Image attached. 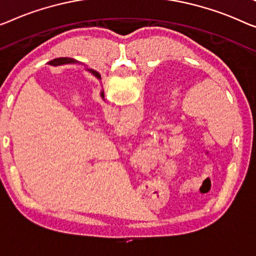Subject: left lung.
Here are the masks:
<instances>
[{
	"instance_id": "obj_1",
	"label": "left lung",
	"mask_w": 256,
	"mask_h": 256,
	"mask_svg": "<svg viewBox=\"0 0 256 256\" xmlns=\"http://www.w3.org/2000/svg\"><path fill=\"white\" fill-rule=\"evenodd\" d=\"M100 79H101V77H100ZM100 79H98V80H100Z\"/></svg>"
}]
</instances>
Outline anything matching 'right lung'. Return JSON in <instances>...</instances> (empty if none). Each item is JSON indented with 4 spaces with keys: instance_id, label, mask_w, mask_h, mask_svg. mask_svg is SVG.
I'll return each instance as SVG.
<instances>
[{
    "instance_id": "right-lung-1",
    "label": "right lung",
    "mask_w": 256,
    "mask_h": 256,
    "mask_svg": "<svg viewBox=\"0 0 256 256\" xmlns=\"http://www.w3.org/2000/svg\"><path fill=\"white\" fill-rule=\"evenodd\" d=\"M72 63H77L74 60H72V58H63V57H60V58H56V60H52L50 62V64L52 66H62V64H72ZM87 71H90L92 74L93 76H95V77H96L98 79H100V74H98V71H95V70H93V68H86ZM101 98H104V92H101Z\"/></svg>"
}]
</instances>
